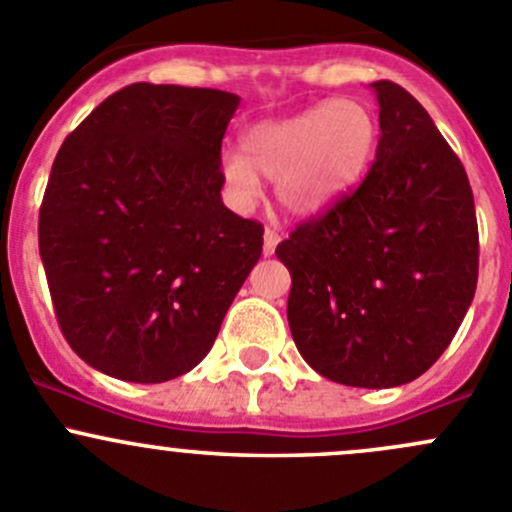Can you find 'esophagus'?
Here are the masks:
<instances>
[{
  "label": "esophagus",
  "instance_id": "1",
  "mask_svg": "<svg viewBox=\"0 0 512 512\" xmlns=\"http://www.w3.org/2000/svg\"><path fill=\"white\" fill-rule=\"evenodd\" d=\"M262 252H265V257H270V255H275V250H277V242H280V235H277L275 230H270V227H267L265 230V235H262Z\"/></svg>",
  "mask_w": 512,
  "mask_h": 512
}]
</instances>
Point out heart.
<instances>
[{
	"mask_svg": "<svg viewBox=\"0 0 512 512\" xmlns=\"http://www.w3.org/2000/svg\"><path fill=\"white\" fill-rule=\"evenodd\" d=\"M376 141V123L361 103L327 101L242 136V151L220 158V180L237 208H250L262 178L277 180V198L294 215L332 208L359 180Z\"/></svg>",
	"mask_w": 512,
	"mask_h": 512,
	"instance_id": "b5f03b06",
	"label": "heart"
}]
</instances>
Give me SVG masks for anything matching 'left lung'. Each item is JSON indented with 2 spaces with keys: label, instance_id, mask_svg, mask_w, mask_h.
<instances>
[{
  "label": "left lung",
  "instance_id": "8db88e82",
  "mask_svg": "<svg viewBox=\"0 0 512 512\" xmlns=\"http://www.w3.org/2000/svg\"><path fill=\"white\" fill-rule=\"evenodd\" d=\"M381 138L364 183L277 245L299 354L344 386L409 384L446 352L478 282V223L461 160L426 108L374 81Z\"/></svg>",
  "mask_w": 512,
  "mask_h": 512
}]
</instances>
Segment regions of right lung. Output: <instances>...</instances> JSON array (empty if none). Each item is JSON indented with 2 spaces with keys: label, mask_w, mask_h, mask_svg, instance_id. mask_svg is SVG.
<instances>
[{
  "label": "right lung",
  "mask_w": 512,
  "mask_h": 512,
  "mask_svg": "<svg viewBox=\"0 0 512 512\" xmlns=\"http://www.w3.org/2000/svg\"><path fill=\"white\" fill-rule=\"evenodd\" d=\"M237 106L218 89L131 84L56 153L39 255L66 342L113 379L195 369L260 260L262 225L220 195Z\"/></svg>",
  "instance_id": "1"
}]
</instances>
